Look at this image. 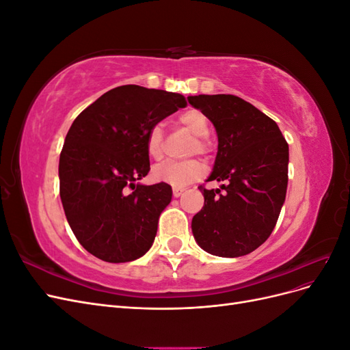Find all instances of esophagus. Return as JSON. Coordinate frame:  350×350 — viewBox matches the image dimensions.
<instances>
[{
	"label": "esophagus",
	"mask_w": 350,
	"mask_h": 350,
	"mask_svg": "<svg viewBox=\"0 0 350 350\" xmlns=\"http://www.w3.org/2000/svg\"><path fill=\"white\" fill-rule=\"evenodd\" d=\"M172 193H174V197H181L184 194V188H178V187H174L172 188Z\"/></svg>",
	"instance_id": "obj_1"
}]
</instances>
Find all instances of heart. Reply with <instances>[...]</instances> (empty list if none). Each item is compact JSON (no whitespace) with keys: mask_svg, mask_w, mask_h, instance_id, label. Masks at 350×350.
<instances>
[{"mask_svg":"<svg viewBox=\"0 0 350 350\" xmlns=\"http://www.w3.org/2000/svg\"><path fill=\"white\" fill-rule=\"evenodd\" d=\"M179 124L196 135V142L191 146L193 152L206 153L208 143L206 137L210 134V121L204 112L189 109L179 116ZM146 150L154 161L163 156V131L159 125L152 126L146 135ZM206 174V166L197 159L188 161H166L153 167L152 176L154 181L169 184L172 187H185Z\"/></svg>","mask_w":350,"mask_h":350,"instance_id":"b5f03b06","label":"heart"}]
</instances>
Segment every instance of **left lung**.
<instances>
[{"mask_svg": "<svg viewBox=\"0 0 350 350\" xmlns=\"http://www.w3.org/2000/svg\"><path fill=\"white\" fill-rule=\"evenodd\" d=\"M217 133V154L207 181L198 187L204 206L193 217V235L211 256L234 258L257 250L279 219L288 188L289 146L278 124L234 94L188 96Z\"/></svg>", "mask_w": 350, "mask_h": 350, "instance_id": "1", "label": "left lung"}]
</instances>
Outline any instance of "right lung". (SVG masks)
<instances>
[{
    "label": "right lung",
    "instance_id": "obj_1",
    "mask_svg": "<svg viewBox=\"0 0 350 350\" xmlns=\"http://www.w3.org/2000/svg\"><path fill=\"white\" fill-rule=\"evenodd\" d=\"M185 105L179 93L126 84L74 120L59 154V197L72 234L92 256L126 262L150 250L172 188L135 184L150 171L146 135Z\"/></svg>",
    "mask_w": 350,
    "mask_h": 350
}]
</instances>
